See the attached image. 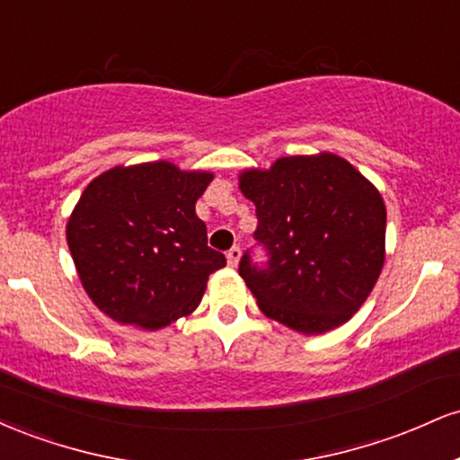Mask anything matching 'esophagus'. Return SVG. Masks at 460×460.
<instances>
[{
	"mask_svg": "<svg viewBox=\"0 0 460 460\" xmlns=\"http://www.w3.org/2000/svg\"><path fill=\"white\" fill-rule=\"evenodd\" d=\"M240 257H242V251L237 246H234L229 252H226V261H229L231 268H237V263H240Z\"/></svg>",
	"mask_w": 460,
	"mask_h": 460,
	"instance_id": "34e87169",
	"label": "esophagus"
}]
</instances>
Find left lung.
<instances>
[{
    "label": "left lung",
    "instance_id": "1",
    "mask_svg": "<svg viewBox=\"0 0 460 460\" xmlns=\"http://www.w3.org/2000/svg\"><path fill=\"white\" fill-rule=\"evenodd\" d=\"M237 181L257 208L255 237L270 252L266 270L248 255L240 261L261 314L303 335L350 320L385 263L387 209L376 186L329 151L279 157Z\"/></svg>",
    "mask_w": 460,
    "mask_h": 460
}]
</instances>
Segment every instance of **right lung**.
I'll list each match as a JSON object with an SVG mask.
<instances>
[{
    "mask_svg": "<svg viewBox=\"0 0 460 460\" xmlns=\"http://www.w3.org/2000/svg\"><path fill=\"white\" fill-rule=\"evenodd\" d=\"M212 179L160 160L114 166L88 183L66 242L82 288L110 320L157 331L199 307L209 274L226 263L194 209Z\"/></svg>",
    "mask_w": 460,
    "mask_h": 460,
    "instance_id": "1",
    "label": "right lung"
}]
</instances>
